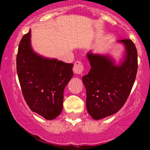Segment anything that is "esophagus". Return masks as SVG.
Here are the masks:
<instances>
[{
    "mask_svg": "<svg viewBox=\"0 0 150 150\" xmlns=\"http://www.w3.org/2000/svg\"><path fill=\"white\" fill-rule=\"evenodd\" d=\"M84 65H83V62H81L80 61H76L75 63H74V67H73V71L75 74H82V73L84 71Z\"/></svg>",
    "mask_w": 150,
    "mask_h": 150,
    "instance_id": "esophagus-1",
    "label": "esophagus"
}]
</instances>
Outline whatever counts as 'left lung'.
<instances>
[{
    "label": "left lung",
    "instance_id": "8db88e82",
    "mask_svg": "<svg viewBox=\"0 0 150 150\" xmlns=\"http://www.w3.org/2000/svg\"><path fill=\"white\" fill-rule=\"evenodd\" d=\"M118 42L125 46L123 62L116 65L108 55L88 52L89 72L82 79L86 89V108L94 120L114 114L121 109L132 91L137 71V52L132 40Z\"/></svg>",
    "mask_w": 150,
    "mask_h": 150
}]
</instances>
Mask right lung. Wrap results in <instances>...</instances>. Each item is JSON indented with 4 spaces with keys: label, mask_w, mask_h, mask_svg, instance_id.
<instances>
[{
    "label": "right lung",
    "mask_w": 150,
    "mask_h": 150,
    "mask_svg": "<svg viewBox=\"0 0 150 150\" xmlns=\"http://www.w3.org/2000/svg\"><path fill=\"white\" fill-rule=\"evenodd\" d=\"M73 64L46 59L33 51L30 30L18 45L16 70L22 95L33 112L54 120L63 107L64 89L73 76Z\"/></svg>",
    "instance_id": "1"
}]
</instances>
